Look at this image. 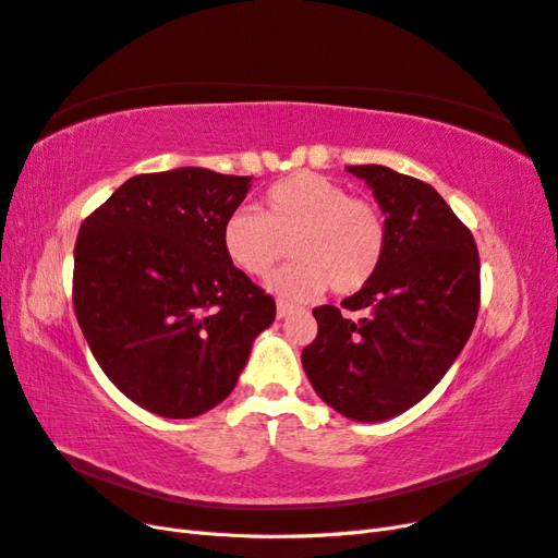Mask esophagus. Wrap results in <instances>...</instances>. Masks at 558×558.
<instances>
[{
  "label": "esophagus",
  "instance_id": "1",
  "mask_svg": "<svg viewBox=\"0 0 558 558\" xmlns=\"http://www.w3.org/2000/svg\"><path fill=\"white\" fill-rule=\"evenodd\" d=\"M293 305L291 302H283V300H279L277 302V318H286V316H291L293 314Z\"/></svg>",
  "mask_w": 558,
  "mask_h": 558
}]
</instances>
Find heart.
<instances>
[{"label":"heart","mask_w":558,"mask_h":558,"mask_svg":"<svg viewBox=\"0 0 558 558\" xmlns=\"http://www.w3.org/2000/svg\"><path fill=\"white\" fill-rule=\"evenodd\" d=\"M293 251V263L269 279L275 293L305 300L328 289L349 295L377 275L388 228L377 205L349 197L340 183L314 172L277 181L263 209L242 207L223 226V246L234 267L267 277Z\"/></svg>","instance_id":"obj_1"}]
</instances>
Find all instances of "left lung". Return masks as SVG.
<instances>
[{
	"label": "left lung",
	"instance_id": "1",
	"mask_svg": "<svg viewBox=\"0 0 558 558\" xmlns=\"http://www.w3.org/2000/svg\"><path fill=\"white\" fill-rule=\"evenodd\" d=\"M386 216V256L359 293L351 320L316 307V340L302 367L318 398L361 424L393 418L424 400L459 359L480 310V256L470 230L433 185L384 165H349Z\"/></svg>",
	"mask_w": 558,
	"mask_h": 558
}]
</instances>
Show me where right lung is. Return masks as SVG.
<instances>
[{"instance_id":"right-lung-1","label":"right lung","mask_w":558,"mask_h":558,"mask_svg":"<svg viewBox=\"0 0 558 558\" xmlns=\"http://www.w3.org/2000/svg\"><path fill=\"white\" fill-rule=\"evenodd\" d=\"M253 177L205 167L128 179L83 221L74 310L95 361L140 408L193 418L223 402L277 305L223 246Z\"/></svg>"}]
</instances>
